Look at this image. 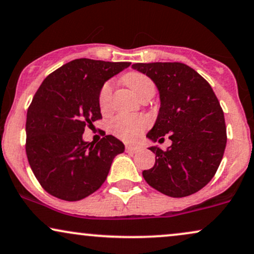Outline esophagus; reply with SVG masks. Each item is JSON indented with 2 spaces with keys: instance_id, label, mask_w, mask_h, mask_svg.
Listing matches in <instances>:
<instances>
[{
  "instance_id": "1",
  "label": "esophagus",
  "mask_w": 254,
  "mask_h": 254,
  "mask_svg": "<svg viewBox=\"0 0 254 254\" xmlns=\"http://www.w3.org/2000/svg\"><path fill=\"white\" fill-rule=\"evenodd\" d=\"M125 150H127V152L129 153H136V152H139V151L142 150V147L139 145H131V144H129V145L125 146Z\"/></svg>"
}]
</instances>
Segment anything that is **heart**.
<instances>
[{"instance_id": "heart-1", "label": "heart", "mask_w": 254, "mask_h": 254, "mask_svg": "<svg viewBox=\"0 0 254 254\" xmlns=\"http://www.w3.org/2000/svg\"><path fill=\"white\" fill-rule=\"evenodd\" d=\"M123 82L127 84L138 97L144 95L155 94V83L145 73L130 71L123 76ZM112 85L110 82L104 83L98 96V103L102 110H107L110 105ZM149 125V121L143 116H131V115H120L111 122V130L117 137L124 140H133Z\"/></svg>"}]
</instances>
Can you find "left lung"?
Wrapping results in <instances>:
<instances>
[{
	"instance_id": "obj_1",
	"label": "left lung",
	"mask_w": 254,
	"mask_h": 254,
	"mask_svg": "<svg viewBox=\"0 0 254 254\" xmlns=\"http://www.w3.org/2000/svg\"><path fill=\"white\" fill-rule=\"evenodd\" d=\"M132 69L145 73L159 92L160 107L153 127L146 137L172 144L156 155L153 168L144 170L147 184L173 198L193 194L217 172L226 146L224 112L212 88L189 65L178 62L136 63Z\"/></svg>"
}]
</instances>
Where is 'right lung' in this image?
Returning a JSON list of instances; mask_svg holds the SVG:
<instances>
[{"instance_id":"add662e5","label":"right lung","mask_w":254,"mask_h":254,"mask_svg":"<svg viewBox=\"0 0 254 254\" xmlns=\"http://www.w3.org/2000/svg\"><path fill=\"white\" fill-rule=\"evenodd\" d=\"M130 62L73 60L42 82L27 112L29 164L54 197L76 201L101 188L124 144L108 134L97 144L83 139L85 127L101 120L98 96L104 83Z\"/></svg>"}]
</instances>
